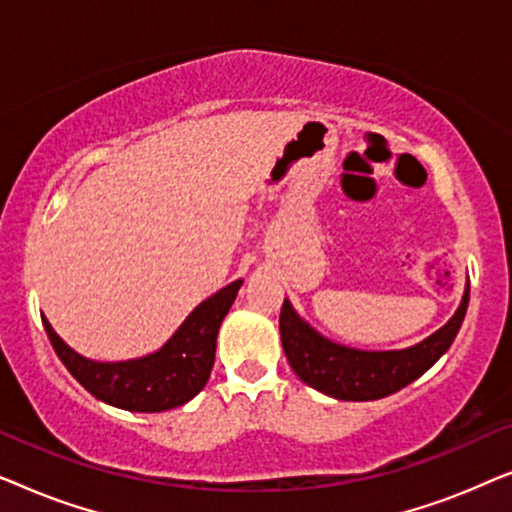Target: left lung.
<instances>
[{
    "label": "left lung",
    "mask_w": 512,
    "mask_h": 512,
    "mask_svg": "<svg viewBox=\"0 0 512 512\" xmlns=\"http://www.w3.org/2000/svg\"><path fill=\"white\" fill-rule=\"evenodd\" d=\"M468 291L471 286L466 284L457 312L440 331L408 349L391 352H366L338 345L314 331L305 319L298 317L289 300H284L279 314L284 354L293 373L321 394L338 401H377L408 387L450 349L466 317Z\"/></svg>",
    "instance_id": "8db88e82"
}]
</instances>
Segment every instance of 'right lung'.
Here are the masks:
<instances>
[{
	"instance_id": "right-lung-1",
	"label": "right lung",
	"mask_w": 512,
	"mask_h": 512,
	"mask_svg": "<svg viewBox=\"0 0 512 512\" xmlns=\"http://www.w3.org/2000/svg\"><path fill=\"white\" fill-rule=\"evenodd\" d=\"M240 286L242 279H237L202 300L158 352L130 361L86 359L53 331L46 317L41 321L55 354L97 401L130 412H163L188 403L207 384L214 366L216 335Z\"/></svg>"
}]
</instances>
